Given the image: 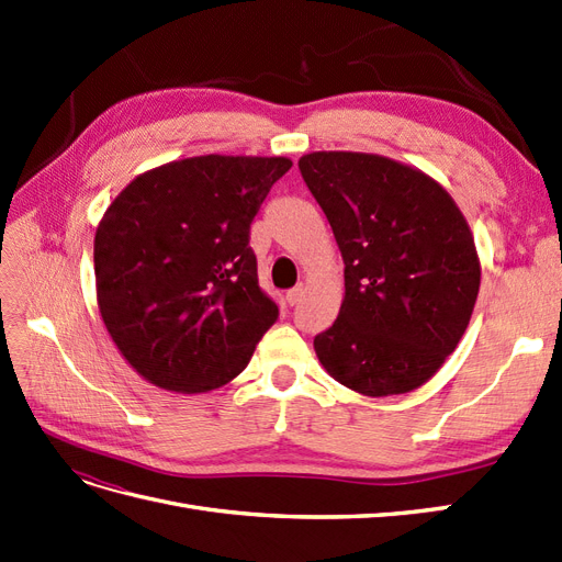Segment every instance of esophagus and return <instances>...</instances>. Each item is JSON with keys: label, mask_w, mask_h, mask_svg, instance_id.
<instances>
[{"label": "esophagus", "mask_w": 562, "mask_h": 562, "mask_svg": "<svg viewBox=\"0 0 562 562\" xmlns=\"http://www.w3.org/2000/svg\"><path fill=\"white\" fill-rule=\"evenodd\" d=\"M302 295H304V288H302V285H295V288H291V291L285 293V300H288V304H291V307H293V304H297V302L302 300Z\"/></svg>", "instance_id": "esophagus-1"}]
</instances>
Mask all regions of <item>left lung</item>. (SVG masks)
I'll list each match as a JSON object with an SVG mask.
<instances>
[{
    "mask_svg": "<svg viewBox=\"0 0 562 562\" xmlns=\"http://www.w3.org/2000/svg\"><path fill=\"white\" fill-rule=\"evenodd\" d=\"M300 173L345 260V297L314 337L328 375L363 396L429 382L462 339L481 288L473 234L419 168L366 151H312Z\"/></svg>",
    "mask_w": 562,
    "mask_h": 562,
    "instance_id": "left-lung-1",
    "label": "left lung"
}]
</instances>
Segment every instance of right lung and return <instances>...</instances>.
I'll use <instances>...</instances> for the list:
<instances>
[{"label":"right lung","mask_w":562,"mask_h":562,"mask_svg":"<svg viewBox=\"0 0 562 562\" xmlns=\"http://www.w3.org/2000/svg\"><path fill=\"white\" fill-rule=\"evenodd\" d=\"M285 157L203 155L133 178L95 229L98 310L128 366L159 389L232 382L279 318L250 223Z\"/></svg>","instance_id":"add662e5"}]
</instances>
